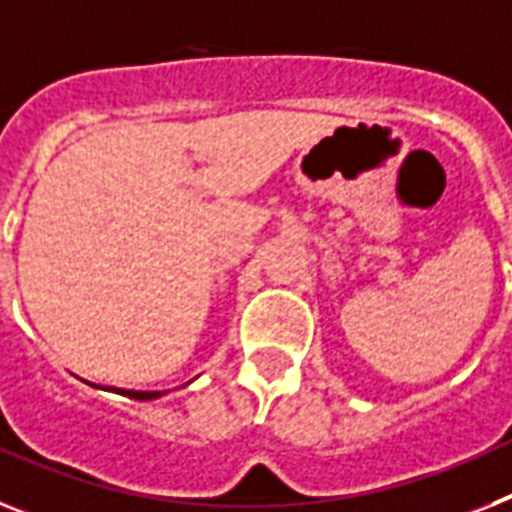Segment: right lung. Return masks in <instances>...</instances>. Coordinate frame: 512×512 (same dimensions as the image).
Listing matches in <instances>:
<instances>
[{
	"label": "right lung",
	"instance_id": "right-lung-1",
	"mask_svg": "<svg viewBox=\"0 0 512 512\" xmlns=\"http://www.w3.org/2000/svg\"><path fill=\"white\" fill-rule=\"evenodd\" d=\"M122 395H128L133 400H154V398H162V392H133V390H117Z\"/></svg>",
	"mask_w": 512,
	"mask_h": 512
}]
</instances>
